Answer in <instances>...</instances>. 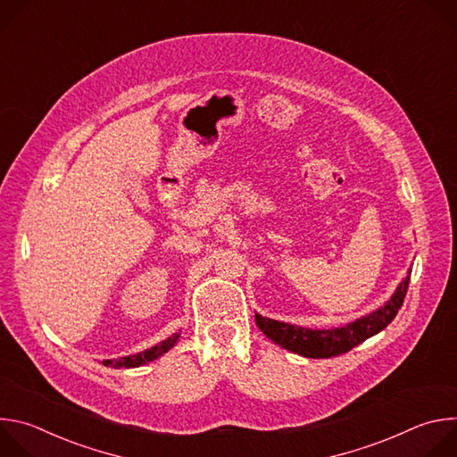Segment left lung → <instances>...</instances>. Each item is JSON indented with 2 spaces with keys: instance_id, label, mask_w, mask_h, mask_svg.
<instances>
[{
  "instance_id": "left-lung-1",
  "label": "left lung",
  "mask_w": 457,
  "mask_h": 457,
  "mask_svg": "<svg viewBox=\"0 0 457 457\" xmlns=\"http://www.w3.org/2000/svg\"><path fill=\"white\" fill-rule=\"evenodd\" d=\"M409 282H411V275L400 284L393 298H390L383 307L338 329L318 331V329L295 328V325L264 318L260 314H254V320L260 331H262L268 338H271L275 344H278L280 347L291 353L302 354L305 358L340 356L344 353H349L353 347L365 342L367 338L374 337L376 333L383 331L386 325L396 318L398 311L403 305Z\"/></svg>"
}]
</instances>
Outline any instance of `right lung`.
<instances>
[{
    "mask_svg": "<svg viewBox=\"0 0 457 457\" xmlns=\"http://www.w3.org/2000/svg\"><path fill=\"white\" fill-rule=\"evenodd\" d=\"M177 338H179V335H173V337H170L168 340H164V342H161V344H157V345H154V347H150V349H146V351H143V353H139V354L124 356V358H119V360H104L103 365H106V367H115V369H120V367L129 369V367L145 365V363L154 361L155 358L162 356L164 353H168V351L175 345Z\"/></svg>",
    "mask_w": 457,
    "mask_h": 457,
    "instance_id": "1",
    "label": "right lung"
}]
</instances>
